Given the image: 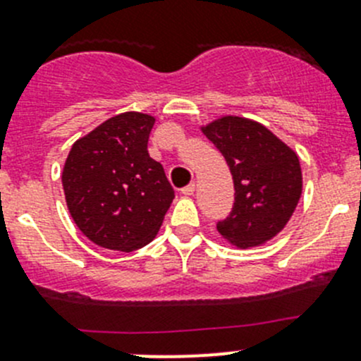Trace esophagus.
I'll return each instance as SVG.
<instances>
[{"label":"esophagus","instance_id":"34e87169","mask_svg":"<svg viewBox=\"0 0 361 361\" xmlns=\"http://www.w3.org/2000/svg\"><path fill=\"white\" fill-rule=\"evenodd\" d=\"M180 191H183V195H186V197H191V195L195 193V183L188 184V186H184Z\"/></svg>","mask_w":361,"mask_h":361}]
</instances>
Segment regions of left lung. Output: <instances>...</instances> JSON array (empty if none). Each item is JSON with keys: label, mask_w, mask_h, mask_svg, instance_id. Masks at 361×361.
<instances>
[{"label": "left lung", "mask_w": 361, "mask_h": 361, "mask_svg": "<svg viewBox=\"0 0 361 361\" xmlns=\"http://www.w3.org/2000/svg\"><path fill=\"white\" fill-rule=\"evenodd\" d=\"M202 131L225 157L234 180V205L216 223L218 232L239 248L269 241L300 202L298 156L267 127L241 116H223Z\"/></svg>", "instance_id": "obj_1"}]
</instances>
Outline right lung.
Returning a JSON list of instances; mask_svg holds the SVG:
<instances>
[{"instance_id": "right-lung-1", "label": "right lung", "mask_w": 361, "mask_h": 361, "mask_svg": "<svg viewBox=\"0 0 361 361\" xmlns=\"http://www.w3.org/2000/svg\"><path fill=\"white\" fill-rule=\"evenodd\" d=\"M154 116L122 113L78 140L63 166L75 225L102 248L133 252L152 241L175 198L163 164L149 156Z\"/></svg>"}]
</instances>
